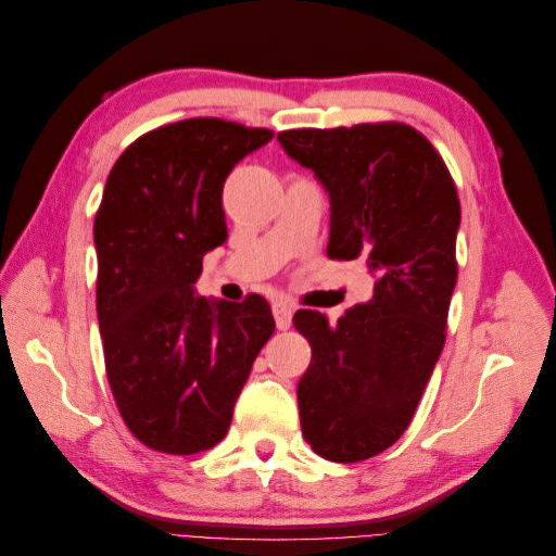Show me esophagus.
Listing matches in <instances>:
<instances>
[{"label": "esophagus", "instance_id": "1", "mask_svg": "<svg viewBox=\"0 0 556 556\" xmlns=\"http://www.w3.org/2000/svg\"><path fill=\"white\" fill-rule=\"evenodd\" d=\"M271 311H274V317H276V327H278L280 331L290 329L292 315H294V306L288 304V301H276V304L271 306Z\"/></svg>", "mask_w": 556, "mask_h": 556}]
</instances>
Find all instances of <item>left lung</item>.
<instances>
[{"instance_id": "obj_1", "label": "left lung", "mask_w": 556, "mask_h": 556, "mask_svg": "<svg viewBox=\"0 0 556 556\" xmlns=\"http://www.w3.org/2000/svg\"><path fill=\"white\" fill-rule=\"evenodd\" d=\"M278 141L329 194L327 255L362 257L374 296L331 325L299 311L313 359L296 387L319 457L364 462L408 429L445 343L462 208L443 157L401 123L290 129Z\"/></svg>"}]
</instances>
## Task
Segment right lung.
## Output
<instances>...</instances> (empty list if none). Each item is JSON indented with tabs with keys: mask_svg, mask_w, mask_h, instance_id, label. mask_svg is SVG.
<instances>
[{
	"mask_svg": "<svg viewBox=\"0 0 556 556\" xmlns=\"http://www.w3.org/2000/svg\"><path fill=\"white\" fill-rule=\"evenodd\" d=\"M274 139L217 117L143 134L117 157L94 217L97 319L111 392L137 439L166 454L220 443L276 329L260 294L199 296L206 252L227 241L225 180Z\"/></svg>",
	"mask_w": 556,
	"mask_h": 556,
	"instance_id": "obj_1",
	"label": "right lung"
}]
</instances>
